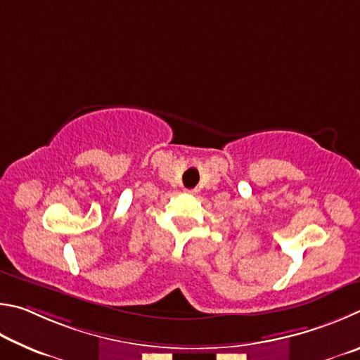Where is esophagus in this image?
Wrapping results in <instances>:
<instances>
[{"instance_id":"esophagus-1","label":"esophagus","mask_w":360,"mask_h":360,"mask_svg":"<svg viewBox=\"0 0 360 360\" xmlns=\"http://www.w3.org/2000/svg\"><path fill=\"white\" fill-rule=\"evenodd\" d=\"M188 194H196V190H186Z\"/></svg>"}]
</instances>
